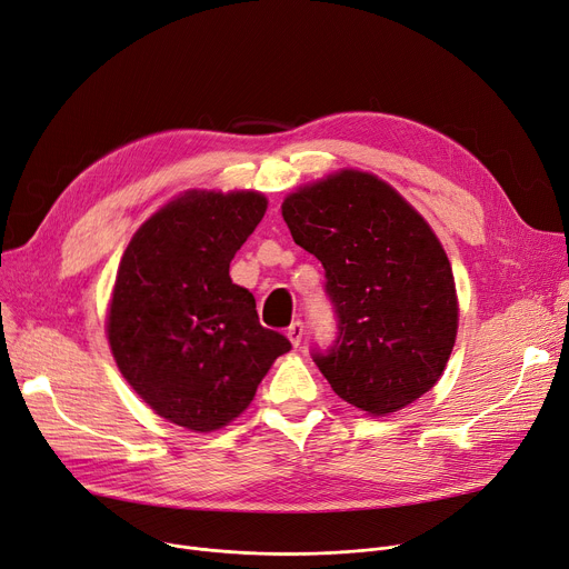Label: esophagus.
<instances>
[{
	"instance_id": "obj_1",
	"label": "esophagus",
	"mask_w": 569,
	"mask_h": 569,
	"mask_svg": "<svg viewBox=\"0 0 569 569\" xmlns=\"http://www.w3.org/2000/svg\"><path fill=\"white\" fill-rule=\"evenodd\" d=\"M303 333H306L303 321H293L291 327L287 329V338H289V342H291L293 347H299V345H301V340H303Z\"/></svg>"
}]
</instances>
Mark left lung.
Listing matches in <instances>:
<instances>
[{"mask_svg":"<svg viewBox=\"0 0 569 569\" xmlns=\"http://www.w3.org/2000/svg\"><path fill=\"white\" fill-rule=\"evenodd\" d=\"M296 246L327 270L338 338L312 361L355 408L385 417L440 380L458 329L451 263L391 184L340 171L282 203Z\"/></svg>","mask_w":569,"mask_h":569,"instance_id":"8db88e82","label":"left lung"}]
</instances>
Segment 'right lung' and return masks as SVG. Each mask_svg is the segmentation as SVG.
Listing matches in <instances>:
<instances>
[{
  "label": "right lung",
  "instance_id": "right-lung-1",
  "mask_svg": "<svg viewBox=\"0 0 569 569\" xmlns=\"http://www.w3.org/2000/svg\"><path fill=\"white\" fill-rule=\"evenodd\" d=\"M259 192H184L133 233L108 310L124 380L171 423L210 432L252 402L291 342L259 323L229 263L266 212Z\"/></svg>",
  "mask_w": 569,
  "mask_h": 569
}]
</instances>
